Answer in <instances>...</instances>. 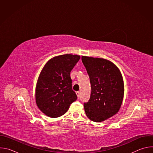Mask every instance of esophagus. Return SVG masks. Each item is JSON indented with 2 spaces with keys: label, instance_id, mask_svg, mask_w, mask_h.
Instances as JSON below:
<instances>
[{
  "label": "esophagus",
  "instance_id": "esophagus-1",
  "mask_svg": "<svg viewBox=\"0 0 153 153\" xmlns=\"http://www.w3.org/2000/svg\"><path fill=\"white\" fill-rule=\"evenodd\" d=\"M76 95H77V96L78 97L80 96V92H79V91H76Z\"/></svg>",
  "mask_w": 153,
  "mask_h": 153
}]
</instances>
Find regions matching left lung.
Here are the masks:
<instances>
[{
    "instance_id": "left-lung-1",
    "label": "left lung",
    "mask_w": 153,
    "mask_h": 153,
    "mask_svg": "<svg viewBox=\"0 0 153 153\" xmlns=\"http://www.w3.org/2000/svg\"><path fill=\"white\" fill-rule=\"evenodd\" d=\"M82 60L91 86L90 99L83 104L86 115L93 122H103L120 110L124 96L122 75L107 59L83 56Z\"/></svg>"
}]
</instances>
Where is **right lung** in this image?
Wrapping results in <instances>:
<instances>
[{"label":"right lung","mask_w":153,"mask_h":153,"mask_svg":"<svg viewBox=\"0 0 153 153\" xmlns=\"http://www.w3.org/2000/svg\"><path fill=\"white\" fill-rule=\"evenodd\" d=\"M80 58L70 54L57 56L50 59L42 70L35 97L37 106L46 116L56 118L63 115L77 99L70 72Z\"/></svg>","instance_id":"right-lung-1"}]
</instances>
